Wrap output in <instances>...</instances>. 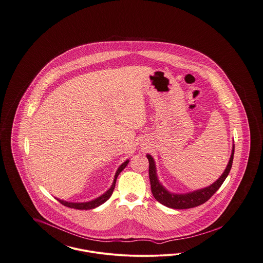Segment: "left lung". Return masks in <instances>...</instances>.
<instances>
[{"label": "left lung", "instance_id": "left-lung-1", "mask_svg": "<svg viewBox=\"0 0 263 263\" xmlns=\"http://www.w3.org/2000/svg\"><path fill=\"white\" fill-rule=\"evenodd\" d=\"M235 153V145H233L232 155L229 160L228 165L226 167L223 175H221L214 183L205 188H201L195 191H191L184 194H176L170 192L163 187V184L159 181L156 163L151 155H147L149 160V177H150L151 190L155 197V199L163 204L164 206L173 209H189L193 207H197L201 204L209 200L213 194L221 187L223 182L225 181L226 177L229 175V173L232 168L233 160Z\"/></svg>", "mask_w": 263, "mask_h": 263}]
</instances>
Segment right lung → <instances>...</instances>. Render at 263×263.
<instances>
[{
	"label": "right lung",
	"instance_id": "1",
	"mask_svg": "<svg viewBox=\"0 0 263 263\" xmlns=\"http://www.w3.org/2000/svg\"><path fill=\"white\" fill-rule=\"evenodd\" d=\"M129 163V160L125 161L124 163H122L118 170L116 171V174L114 175V179H113L112 185L110 186V188L104 192L102 195H100V197L93 199V200L88 201V202H81V203H75V202H67V201L61 200V199H58L62 205L66 206V207H70V208H74V209H78V210H89V209H95L97 207H99L101 204H103L105 201L108 200L112 194L113 190L115 187V183H116V179H117V176L118 175L124 170L126 167V165Z\"/></svg>",
	"mask_w": 263,
	"mask_h": 263
}]
</instances>
